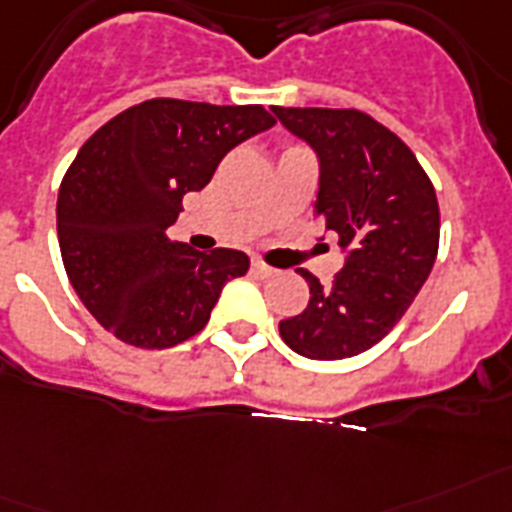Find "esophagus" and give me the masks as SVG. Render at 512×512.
<instances>
[{"label":"esophagus","mask_w":512,"mask_h":512,"mask_svg":"<svg viewBox=\"0 0 512 512\" xmlns=\"http://www.w3.org/2000/svg\"><path fill=\"white\" fill-rule=\"evenodd\" d=\"M251 272L256 274V277H261V280H266V277H274V274H277V269H274V266H269V264H264L261 259H253Z\"/></svg>","instance_id":"esophagus-1"}]
</instances>
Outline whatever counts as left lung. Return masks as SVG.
<instances>
[{
	"instance_id": "obj_1",
	"label": "left lung",
	"mask_w": 512,
	"mask_h": 512,
	"mask_svg": "<svg viewBox=\"0 0 512 512\" xmlns=\"http://www.w3.org/2000/svg\"><path fill=\"white\" fill-rule=\"evenodd\" d=\"M272 112L319 156L314 211L348 253L327 287L301 269L311 298L303 314L280 322V335L314 361L358 356L403 319L432 272L439 248L437 193L413 151L366 112Z\"/></svg>"
}]
</instances>
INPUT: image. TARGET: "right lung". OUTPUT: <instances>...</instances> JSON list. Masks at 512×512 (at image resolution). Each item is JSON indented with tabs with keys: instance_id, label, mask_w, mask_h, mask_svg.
<instances>
[{
	"instance_id": "right-lung-1",
	"label": "right lung",
	"mask_w": 512,
	"mask_h": 512,
	"mask_svg": "<svg viewBox=\"0 0 512 512\" xmlns=\"http://www.w3.org/2000/svg\"><path fill=\"white\" fill-rule=\"evenodd\" d=\"M274 117L261 104L149 99L101 125L62 177L57 238L70 285L96 322L135 348L162 350L206 327L248 256L198 253L167 238L183 196Z\"/></svg>"
}]
</instances>
